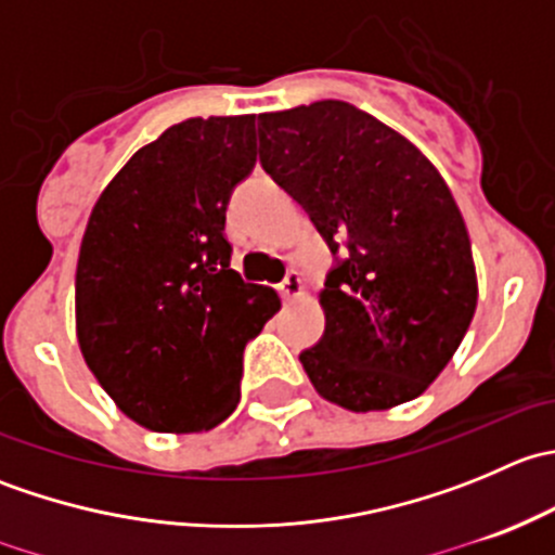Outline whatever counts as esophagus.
<instances>
[{"instance_id":"34e87169","label":"esophagus","mask_w":555,"mask_h":555,"mask_svg":"<svg viewBox=\"0 0 555 555\" xmlns=\"http://www.w3.org/2000/svg\"><path fill=\"white\" fill-rule=\"evenodd\" d=\"M279 289H282L284 300L298 298V295H304V279H300L298 271H287V276H284V282L279 284Z\"/></svg>"}]
</instances>
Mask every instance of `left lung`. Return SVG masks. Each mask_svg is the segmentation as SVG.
Wrapping results in <instances>:
<instances>
[{
    "instance_id": "8db88e82",
    "label": "left lung",
    "mask_w": 555,
    "mask_h": 555,
    "mask_svg": "<svg viewBox=\"0 0 555 555\" xmlns=\"http://www.w3.org/2000/svg\"><path fill=\"white\" fill-rule=\"evenodd\" d=\"M262 169L330 251L324 335L300 354L313 389L346 411L422 395L451 362L475 306L473 246L456 201L416 144L354 104L257 117Z\"/></svg>"
}]
</instances>
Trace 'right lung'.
I'll return each instance as SVG.
<instances>
[{"mask_svg":"<svg viewBox=\"0 0 555 555\" xmlns=\"http://www.w3.org/2000/svg\"><path fill=\"white\" fill-rule=\"evenodd\" d=\"M257 160L255 115L190 117L99 195L77 257V340L115 405L155 433H204L242 397L244 346L279 295L231 268L225 211Z\"/></svg>","mask_w":555,"mask_h":555,"instance_id":"obj_1","label":"right lung"}]
</instances>
